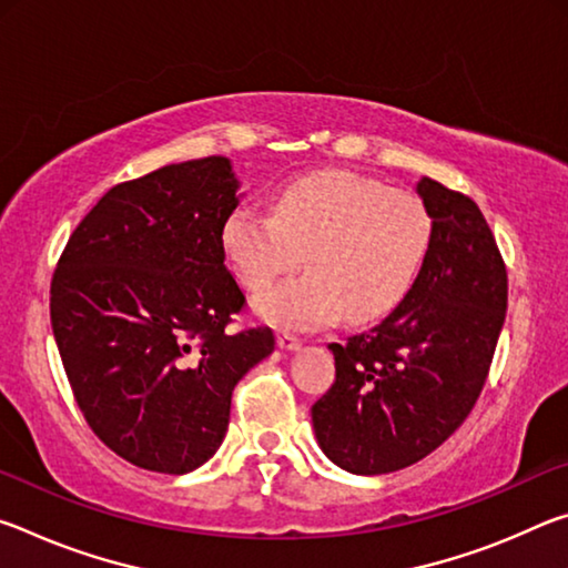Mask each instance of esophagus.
Instances as JSON below:
<instances>
[{
	"label": "esophagus",
	"mask_w": 568,
	"mask_h": 568,
	"mask_svg": "<svg viewBox=\"0 0 568 568\" xmlns=\"http://www.w3.org/2000/svg\"><path fill=\"white\" fill-rule=\"evenodd\" d=\"M277 345H281L283 351H295V348H301V338H295V335H291V333H281L277 335Z\"/></svg>",
	"instance_id": "esophagus-1"
}]
</instances>
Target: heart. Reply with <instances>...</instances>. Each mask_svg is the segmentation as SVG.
Here are the masks:
<instances>
[{"mask_svg": "<svg viewBox=\"0 0 568 568\" xmlns=\"http://www.w3.org/2000/svg\"><path fill=\"white\" fill-rule=\"evenodd\" d=\"M434 240V217L418 195L345 170L311 172L273 197V215L240 205L220 230L230 271L263 291L303 260L308 271L255 297L281 328H318L388 315L416 283Z\"/></svg>", "mask_w": 568, "mask_h": 568, "instance_id": "b5f03b06", "label": "heart"}]
</instances>
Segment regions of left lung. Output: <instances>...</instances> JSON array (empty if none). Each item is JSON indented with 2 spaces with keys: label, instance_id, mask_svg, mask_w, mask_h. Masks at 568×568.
<instances>
[{
  "label": "left lung",
  "instance_id": "8db88e82",
  "mask_svg": "<svg viewBox=\"0 0 568 568\" xmlns=\"http://www.w3.org/2000/svg\"><path fill=\"white\" fill-rule=\"evenodd\" d=\"M434 240L386 321L331 343L335 383L313 406L323 454L348 474L400 470L436 450L484 388L506 318V267L474 200L420 178Z\"/></svg>",
  "mask_w": 568,
  "mask_h": 568
}]
</instances>
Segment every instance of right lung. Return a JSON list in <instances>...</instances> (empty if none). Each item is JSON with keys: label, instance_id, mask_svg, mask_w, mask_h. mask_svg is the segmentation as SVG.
I'll list each match as a JSON object with an SVG mask.
<instances>
[{"label": "right lung", "instance_id": "obj_1", "mask_svg": "<svg viewBox=\"0 0 568 568\" xmlns=\"http://www.w3.org/2000/svg\"><path fill=\"white\" fill-rule=\"evenodd\" d=\"M240 197L217 155L122 182L54 271L52 333L77 406L140 468L182 476L213 458L237 381L275 351L271 328L225 331L245 305L220 245Z\"/></svg>", "mask_w": 568, "mask_h": 568}]
</instances>
